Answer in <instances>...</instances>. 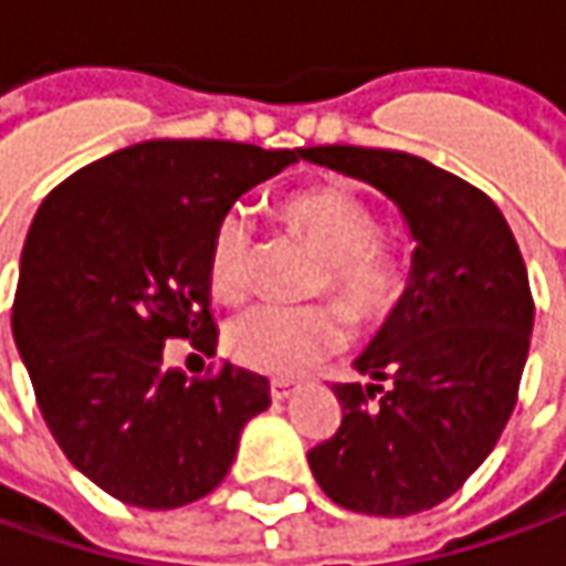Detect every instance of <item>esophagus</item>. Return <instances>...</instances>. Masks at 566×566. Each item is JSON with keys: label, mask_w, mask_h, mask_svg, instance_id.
I'll return each instance as SVG.
<instances>
[{"label": "esophagus", "mask_w": 566, "mask_h": 566, "mask_svg": "<svg viewBox=\"0 0 566 566\" xmlns=\"http://www.w3.org/2000/svg\"><path fill=\"white\" fill-rule=\"evenodd\" d=\"M269 391H272V400H287L294 395V381L291 379H275L269 385Z\"/></svg>", "instance_id": "1"}]
</instances>
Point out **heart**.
<instances>
[{
    "label": "heart",
    "instance_id": "b5f03b06",
    "mask_svg": "<svg viewBox=\"0 0 566 566\" xmlns=\"http://www.w3.org/2000/svg\"><path fill=\"white\" fill-rule=\"evenodd\" d=\"M282 222L325 256L319 291H332L344 313L363 328H376L403 297L398 253L376 241V216L344 187H306L282 200ZM253 212L234 203L219 216L209 241V284L219 297H241L253 279ZM347 325L335 306L244 310L224 328L228 357L263 376H297L306 366L338 354Z\"/></svg>",
    "mask_w": 566,
    "mask_h": 566
}]
</instances>
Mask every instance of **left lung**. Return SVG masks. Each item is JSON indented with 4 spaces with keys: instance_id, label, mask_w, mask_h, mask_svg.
I'll return each mask as SVG.
<instances>
[{
    "instance_id": "8db88e82",
    "label": "left lung",
    "mask_w": 566,
    "mask_h": 566,
    "mask_svg": "<svg viewBox=\"0 0 566 566\" xmlns=\"http://www.w3.org/2000/svg\"><path fill=\"white\" fill-rule=\"evenodd\" d=\"M303 163L376 187L413 241L395 313L335 385L342 426L306 460L347 511L410 516L458 492L514 413L533 294L511 228L482 190L398 149L310 147Z\"/></svg>"
}]
</instances>
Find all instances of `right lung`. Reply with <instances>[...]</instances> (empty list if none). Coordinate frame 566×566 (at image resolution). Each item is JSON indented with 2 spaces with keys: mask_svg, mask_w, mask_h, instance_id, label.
Returning a JSON list of instances; mask_svg holds the SVG:
<instances>
[{
  "mask_svg": "<svg viewBox=\"0 0 566 566\" xmlns=\"http://www.w3.org/2000/svg\"><path fill=\"white\" fill-rule=\"evenodd\" d=\"M297 149L144 140L74 171L30 224L11 332L65 458L112 497L168 511L209 495L269 379L168 369V338L216 354L209 241L228 206Z\"/></svg>",
  "mask_w": 566,
  "mask_h": 566,
  "instance_id": "add662e5",
  "label": "right lung"
}]
</instances>
